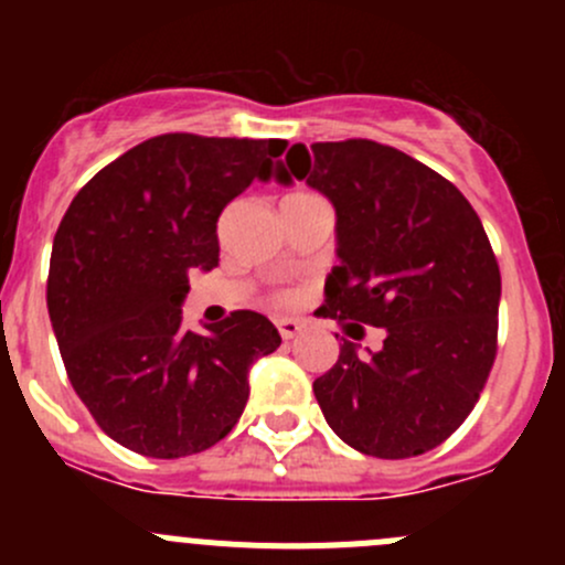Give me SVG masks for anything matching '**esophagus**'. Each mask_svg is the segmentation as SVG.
Here are the masks:
<instances>
[{"mask_svg":"<svg viewBox=\"0 0 565 565\" xmlns=\"http://www.w3.org/2000/svg\"><path fill=\"white\" fill-rule=\"evenodd\" d=\"M276 324H278V333H281L284 341L295 339V335L303 330V322H298V319H278Z\"/></svg>","mask_w":565,"mask_h":565,"instance_id":"34e87169","label":"esophagus"}]
</instances>
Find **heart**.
I'll use <instances>...</instances> for the list:
<instances>
[{"mask_svg": "<svg viewBox=\"0 0 565 565\" xmlns=\"http://www.w3.org/2000/svg\"><path fill=\"white\" fill-rule=\"evenodd\" d=\"M289 298H292V295H289V292H281V295H278V300H281V303H287Z\"/></svg>", "mask_w": 565, "mask_h": 565, "instance_id": "obj_1", "label": "heart"}]
</instances>
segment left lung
Segmentation results:
<instances>
[{
	"mask_svg": "<svg viewBox=\"0 0 565 565\" xmlns=\"http://www.w3.org/2000/svg\"><path fill=\"white\" fill-rule=\"evenodd\" d=\"M306 180L335 207L339 265L319 315L385 330L344 341L315 380L330 429L355 451L407 459L470 415L498 355L500 267L481 218L435 169L369 139L292 145L276 180Z\"/></svg>",
	"mask_w": 565,
	"mask_h": 565,
	"instance_id": "obj_1",
	"label": "left lung"
}]
</instances>
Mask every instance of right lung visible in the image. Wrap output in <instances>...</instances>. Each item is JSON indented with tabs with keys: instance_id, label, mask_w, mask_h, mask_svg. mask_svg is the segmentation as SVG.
I'll list each match as a JSON object with an SVG mask.
<instances>
[{
	"instance_id": "add662e5",
	"label": "right lung",
	"mask_w": 565,
	"mask_h": 565,
	"mask_svg": "<svg viewBox=\"0 0 565 565\" xmlns=\"http://www.w3.org/2000/svg\"><path fill=\"white\" fill-rule=\"evenodd\" d=\"M284 139L163 134L100 169L67 207L49 267V317L67 377L100 429L152 459L224 440L248 402V369L276 324L232 311L182 324L188 273L218 265L226 204L270 177Z\"/></svg>"
}]
</instances>
